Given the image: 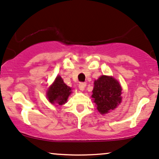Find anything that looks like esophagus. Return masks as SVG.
<instances>
[{
  "label": "esophagus",
  "mask_w": 159,
  "mask_h": 159,
  "mask_svg": "<svg viewBox=\"0 0 159 159\" xmlns=\"http://www.w3.org/2000/svg\"><path fill=\"white\" fill-rule=\"evenodd\" d=\"M85 86H86V84H85V83H80L79 84V89L81 91L84 90Z\"/></svg>",
  "instance_id": "34e87169"
}]
</instances>
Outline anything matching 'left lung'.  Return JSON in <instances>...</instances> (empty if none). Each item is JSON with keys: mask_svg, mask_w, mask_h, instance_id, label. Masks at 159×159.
Here are the masks:
<instances>
[{"mask_svg": "<svg viewBox=\"0 0 159 159\" xmlns=\"http://www.w3.org/2000/svg\"><path fill=\"white\" fill-rule=\"evenodd\" d=\"M92 98L101 114L114 110L122 101V87L112 76H101L94 83Z\"/></svg>", "mask_w": 159, "mask_h": 159, "instance_id": "8db88e82", "label": "left lung"}]
</instances>
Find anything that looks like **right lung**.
<instances>
[{"label": "right lung", "instance_id": "obj_1", "mask_svg": "<svg viewBox=\"0 0 159 159\" xmlns=\"http://www.w3.org/2000/svg\"><path fill=\"white\" fill-rule=\"evenodd\" d=\"M70 93L71 89L65 84L61 76H58L47 92V98L50 103L62 105L67 101Z\"/></svg>", "mask_w": 159, "mask_h": 159}]
</instances>
